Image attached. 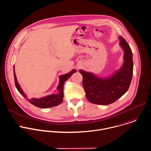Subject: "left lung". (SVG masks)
Returning a JSON list of instances; mask_svg holds the SVG:
<instances>
[{"mask_svg": "<svg viewBox=\"0 0 151 151\" xmlns=\"http://www.w3.org/2000/svg\"><path fill=\"white\" fill-rule=\"evenodd\" d=\"M124 50V63L120 68L107 78H100L91 72L80 70L87 99L93 104L108 105L115 102L128 90L133 74L132 52L125 39L119 36Z\"/></svg>", "mask_w": 151, "mask_h": 151, "instance_id": "1", "label": "left lung"}]
</instances>
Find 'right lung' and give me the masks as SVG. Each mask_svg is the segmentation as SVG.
<instances>
[{"instance_id":"1","label":"right lung","mask_w":151,"mask_h":151,"mask_svg":"<svg viewBox=\"0 0 151 151\" xmlns=\"http://www.w3.org/2000/svg\"><path fill=\"white\" fill-rule=\"evenodd\" d=\"M13 71H14V82L15 85L17 88V89L19 91V93L25 98L27 99V100L33 104L34 106L39 107V108H42V109H46V108H50L52 107H54L56 106H58L60 104L63 100V84L64 82L69 79V77L71 76V75L76 72V69H72L70 72L60 75V82L59 85L57 87V90L58 91V93L57 94H50L43 97H41L40 99H36V98H32V99H28L26 94L24 93V91L21 88L19 83H18V81L16 78L15 71H14V65L13 66Z\"/></svg>"}]
</instances>
